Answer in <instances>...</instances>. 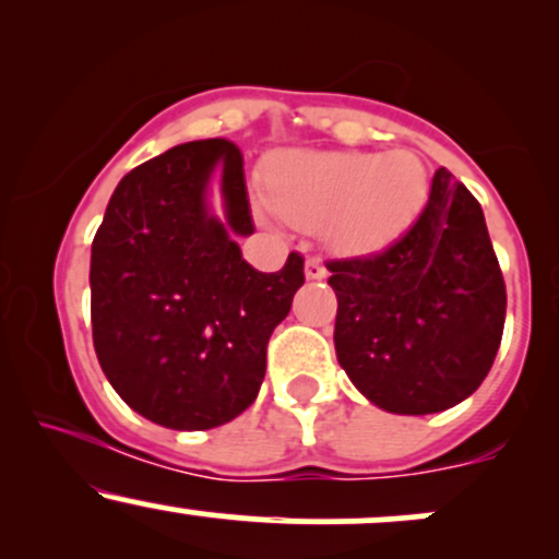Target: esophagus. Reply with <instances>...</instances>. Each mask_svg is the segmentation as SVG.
Wrapping results in <instances>:
<instances>
[{"label": "esophagus", "instance_id": "esophagus-1", "mask_svg": "<svg viewBox=\"0 0 559 559\" xmlns=\"http://www.w3.org/2000/svg\"><path fill=\"white\" fill-rule=\"evenodd\" d=\"M305 275H307V281H323L325 275H329V271H325L323 260L312 258V260L305 262Z\"/></svg>", "mask_w": 559, "mask_h": 559}]
</instances>
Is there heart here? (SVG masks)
Listing matches in <instances>:
<instances>
[{
    "mask_svg": "<svg viewBox=\"0 0 559 559\" xmlns=\"http://www.w3.org/2000/svg\"><path fill=\"white\" fill-rule=\"evenodd\" d=\"M262 213L320 230L333 252L368 258L413 228L428 173L413 152H281L265 168Z\"/></svg>",
    "mask_w": 559,
    "mask_h": 559,
    "instance_id": "heart-1",
    "label": "heart"
}]
</instances>
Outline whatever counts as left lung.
I'll return each mask as SVG.
<instances>
[{
  "label": "left lung",
  "instance_id": "left-lung-1",
  "mask_svg": "<svg viewBox=\"0 0 559 559\" xmlns=\"http://www.w3.org/2000/svg\"><path fill=\"white\" fill-rule=\"evenodd\" d=\"M336 360L394 415L454 407L489 376L507 292L484 210L447 168L413 228L376 258L331 262Z\"/></svg>",
  "mask_w": 559,
  "mask_h": 559
}]
</instances>
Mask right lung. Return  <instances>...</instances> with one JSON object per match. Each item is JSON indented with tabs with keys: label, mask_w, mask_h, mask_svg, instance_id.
I'll return each mask as SVG.
<instances>
[{
	"label": "right lung",
	"mask_w": 559,
	"mask_h": 559,
	"mask_svg": "<svg viewBox=\"0 0 559 559\" xmlns=\"http://www.w3.org/2000/svg\"><path fill=\"white\" fill-rule=\"evenodd\" d=\"M249 234L243 159L230 141L178 144L115 186L92 243V331L107 381L141 418L207 431L258 400L305 260L292 252L278 273L254 271L236 241Z\"/></svg>",
	"instance_id": "1"
}]
</instances>
